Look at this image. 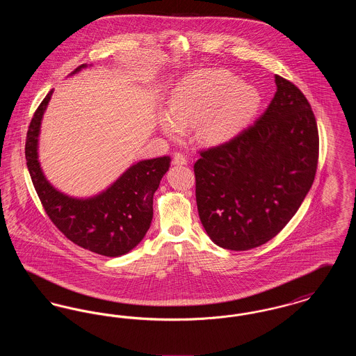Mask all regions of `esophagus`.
<instances>
[{
    "mask_svg": "<svg viewBox=\"0 0 356 356\" xmlns=\"http://www.w3.org/2000/svg\"><path fill=\"white\" fill-rule=\"evenodd\" d=\"M173 164L175 165H186V157L183 153L176 152L173 154Z\"/></svg>",
    "mask_w": 356,
    "mask_h": 356,
    "instance_id": "esophagus-1",
    "label": "esophagus"
}]
</instances>
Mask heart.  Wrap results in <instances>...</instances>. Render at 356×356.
I'll use <instances>...</instances> for the list:
<instances>
[{
  "instance_id": "b5f03b06",
  "label": "heart",
  "mask_w": 356,
  "mask_h": 356,
  "mask_svg": "<svg viewBox=\"0 0 356 356\" xmlns=\"http://www.w3.org/2000/svg\"><path fill=\"white\" fill-rule=\"evenodd\" d=\"M261 102L259 90L229 72H197L186 77L170 96V112L159 115L161 131L179 137L195 125L207 144H220L240 132Z\"/></svg>"
}]
</instances>
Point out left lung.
Here are the masks:
<instances>
[{"label": "left lung", "mask_w": 356, "mask_h": 356, "mask_svg": "<svg viewBox=\"0 0 356 356\" xmlns=\"http://www.w3.org/2000/svg\"><path fill=\"white\" fill-rule=\"evenodd\" d=\"M266 112L229 141L200 152L196 203L211 240L247 251L276 236L293 218L318 168L319 134L298 86L275 76Z\"/></svg>", "instance_id": "8db88e82"}]
</instances>
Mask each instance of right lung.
<instances>
[{"label": "right lung", "instance_id": "obj_1", "mask_svg": "<svg viewBox=\"0 0 356 356\" xmlns=\"http://www.w3.org/2000/svg\"><path fill=\"white\" fill-rule=\"evenodd\" d=\"M88 65L74 69L76 74ZM53 89L34 112L25 157L35 192L53 224L74 244L95 254L118 257L144 238L153 218V195L170 170V156L141 160L96 196L72 197L48 181L38 161V136Z\"/></svg>", "mask_w": 356, "mask_h": 356}]
</instances>
